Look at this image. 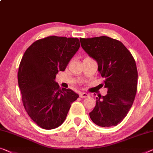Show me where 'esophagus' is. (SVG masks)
I'll return each mask as SVG.
<instances>
[{"label": "esophagus", "instance_id": "esophagus-1", "mask_svg": "<svg viewBox=\"0 0 153 153\" xmlns=\"http://www.w3.org/2000/svg\"><path fill=\"white\" fill-rule=\"evenodd\" d=\"M88 96H89V95L86 93H79V97H81V98H85V97H87Z\"/></svg>", "mask_w": 153, "mask_h": 153}]
</instances>
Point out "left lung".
<instances>
[{
    "mask_svg": "<svg viewBox=\"0 0 153 153\" xmlns=\"http://www.w3.org/2000/svg\"><path fill=\"white\" fill-rule=\"evenodd\" d=\"M82 49L97 61L104 78L105 96L96 97L89 113L91 120L102 127L115 126L131 108L137 89V69L135 59L119 40L108 36L79 39Z\"/></svg>",
    "mask_w": 153,
    "mask_h": 153,
    "instance_id": "8db88e82",
    "label": "left lung"
}]
</instances>
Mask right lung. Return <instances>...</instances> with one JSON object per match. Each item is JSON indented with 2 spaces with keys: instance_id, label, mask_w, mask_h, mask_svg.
<instances>
[{
  "instance_id": "add662e5",
  "label": "right lung",
  "mask_w": 153,
  "mask_h": 153,
  "mask_svg": "<svg viewBox=\"0 0 153 153\" xmlns=\"http://www.w3.org/2000/svg\"><path fill=\"white\" fill-rule=\"evenodd\" d=\"M79 46L78 38L49 36L34 42L22 56L18 73L22 101L31 119L42 128L60 126L78 98L70 88H61L55 79Z\"/></svg>"
}]
</instances>
